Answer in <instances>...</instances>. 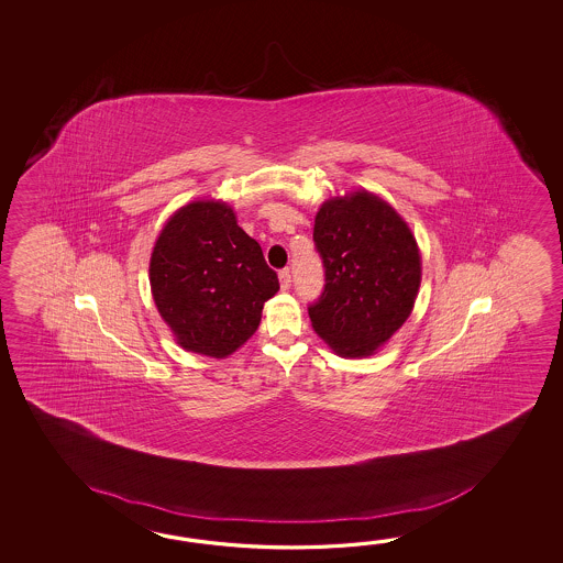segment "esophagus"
<instances>
[{"label":"esophagus","instance_id":"34e87169","mask_svg":"<svg viewBox=\"0 0 563 563\" xmlns=\"http://www.w3.org/2000/svg\"><path fill=\"white\" fill-rule=\"evenodd\" d=\"M279 284H282V289H289V287H291L289 269H282V272H279Z\"/></svg>","mask_w":563,"mask_h":563}]
</instances>
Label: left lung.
<instances>
[{
	"instance_id": "8db88e82",
	"label": "left lung",
	"mask_w": 563,
	"mask_h": 563,
	"mask_svg": "<svg viewBox=\"0 0 563 563\" xmlns=\"http://www.w3.org/2000/svg\"><path fill=\"white\" fill-rule=\"evenodd\" d=\"M313 243L325 274L311 325L335 354L371 356L407 322L420 286L417 240L390 205L368 191L320 207Z\"/></svg>"
}]
</instances>
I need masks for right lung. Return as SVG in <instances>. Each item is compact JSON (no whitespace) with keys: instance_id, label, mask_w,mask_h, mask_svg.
<instances>
[{"instance_id":"obj_1","label":"right lung","mask_w":563,"mask_h":563,"mask_svg":"<svg viewBox=\"0 0 563 563\" xmlns=\"http://www.w3.org/2000/svg\"><path fill=\"white\" fill-rule=\"evenodd\" d=\"M156 310L185 350L225 358L262 322L279 289L264 252L221 201L180 207L161 231L151 255Z\"/></svg>"}]
</instances>
